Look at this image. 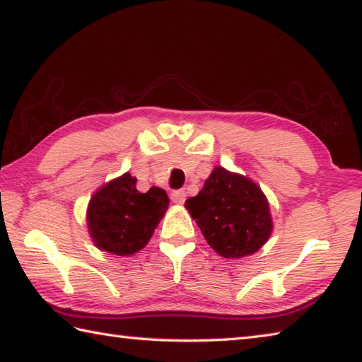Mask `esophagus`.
<instances>
[{
  "instance_id": "obj_1",
  "label": "esophagus",
  "mask_w": 362,
  "mask_h": 362,
  "mask_svg": "<svg viewBox=\"0 0 362 362\" xmlns=\"http://www.w3.org/2000/svg\"><path fill=\"white\" fill-rule=\"evenodd\" d=\"M170 199H173L175 204H183L187 199V193L183 192V189H175V192L170 193Z\"/></svg>"
}]
</instances>
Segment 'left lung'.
I'll list each match as a JSON object with an SVG mask.
<instances>
[{"instance_id":"left-lung-1","label":"left lung","mask_w":362,"mask_h":362,"mask_svg":"<svg viewBox=\"0 0 362 362\" xmlns=\"http://www.w3.org/2000/svg\"><path fill=\"white\" fill-rule=\"evenodd\" d=\"M185 206L207 244L225 259L257 252L272 235L269 204L260 187L220 166Z\"/></svg>"}]
</instances>
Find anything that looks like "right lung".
Wrapping results in <instances>:
<instances>
[{
    "label": "right lung",
    "instance_id": "add662e5",
    "mask_svg": "<svg viewBox=\"0 0 362 362\" xmlns=\"http://www.w3.org/2000/svg\"><path fill=\"white\" fill-rule=\"evenodd\" d=\"M129 173L95 192L88 207V228L100 250L115 255H132L148 244L153 231L168 211L169 198L163 188L146 193L136 188Z\"/></svg>",
    "mask_w": 362,
    "mask_h": 362
}]
</instances>
